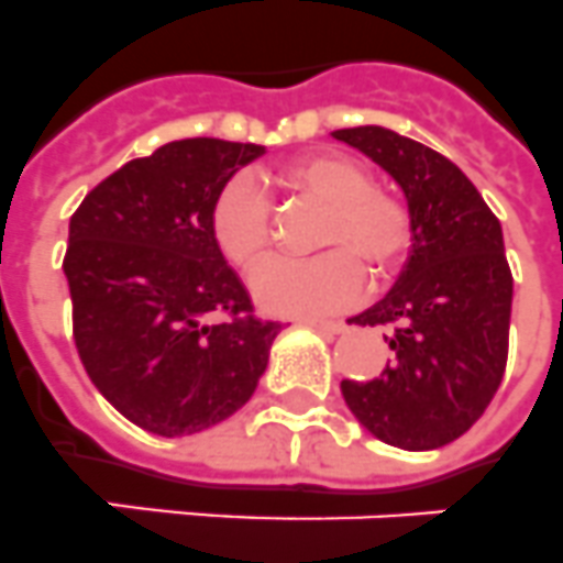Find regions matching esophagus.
I'll use <instances>...</instances> for the list:
<instances>
[{
	"label": "esophagus",
	"instance_id": "34e87169",
	"mask_svg": "<svg viewBox=\"0 0 563 563\" xmlns=\"http://www.w3.org/2000/svg\"><path fill=\"white\" fill-rule=\"evenodd\" d=\"M303 323L314 325V329H318V332H323V334H340V332H343V329H346V323H343V320H320V318H303Z\"/></svg>",
	"mask_w": 563,
	"mask_h": 563
}]
</instances>
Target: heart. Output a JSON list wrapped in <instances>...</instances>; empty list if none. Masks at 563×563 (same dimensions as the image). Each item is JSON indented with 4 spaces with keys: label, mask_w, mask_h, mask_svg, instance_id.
Here are the masks:
<instances>
[{
    "label": "heart",
    "mask_w": 563,
    "mask_h": 563,
    "mask_svg": "<svg viewBox=\"0 0 563 563\" xmlns=\"http://www.w3.org/2000/svg\"><path fill=\"white\" fill-rule=\"evenodd\" d=\"M268 183L323 202L314 257L274 260L254 277V295L266 309L314 314L357 303L366 291V268L389 280L409 260L418 240V217L409 197L375 186L363 163L346 154H306L280 165ZM211 234L220 252L254 272L272 254V209L252 177H231L211 206Z\"/></svg>",
    "instance_id": "b5f03b06"
}]
</instances>
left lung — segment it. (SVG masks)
I'll list each match as a JSON object with an SVG mask.
<instances>
[{
	"label": "left lung",
	"mask_w": 563,
	"mask_h": 563,
	"mask_svg": "<svg viewBox=\"0 0 563 563\" xmlns=\"http://www.w3.org/2000/svg\"><path fill=\"white\" fill-rule=\"evenodd\" d=\"M384 165L412 202L418 240L395 289L354 318L384 325L389 363L343 380L352 415L384 443L438 450L484 415L509 352L512 272L498 217L455 163L380 125L332 131Z\"/></svg>",
	"instance_id": "left-lung-1"
}]
</instances>
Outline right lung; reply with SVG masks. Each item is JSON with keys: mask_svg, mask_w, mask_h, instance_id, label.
Listing matches in <instances>:
<instances>
[{"mask_svg": "<svg viewBox=\"0 0 563 563\" xmlns=\"http://www.w3.org/2000/svg\"><path fill=\"white\" fill-rule=\"evenodd\" d=\"M263 145L194 136L131 159L70 217L63 268L79 361L145 432L209 429L257 389L283 325L263 320L211 234L220 188Z\"/></svg>", "mask_w": 563, "mask_h": 563, "instance_id": "add662e5", "label": "right lung"}]
</instances>
